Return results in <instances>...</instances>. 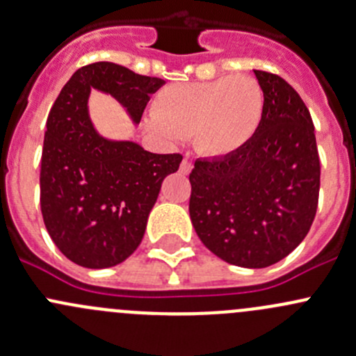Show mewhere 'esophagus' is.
<instances>
[{
	"mask_svg": "<svg viewBox=\"0 0 356 356\" xmlns=\"http://www.w3.org/2000/svg\"><path fill=\"white\" fill-rule=\"evenodd\" d=\"M191 168H193V163L189 160H182L181 161V167H179V170H181V174H184V175H188L189 172H191Z\"/></svg>",
	"mask_w": 356,
	"mask_h": 356,
	"instance_id": "esophagus-1",
	"label": "esophagus"
}]
</instances>
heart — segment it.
<instances>
[{
	"label": "heart",
	"mask_w": 356,
	"mask_h": 356,
	"mask_svg": "<svg viewBox=\"0 0 356 356\" xmlns=\"http://www.w3.org/2000/svg\"><path fill=\"white\" fill-rule=\"evenodd\" d=\"M264 113V91L251 75L174 82L158 91L149 131L167 141L193 136L196 152L225 156L246 146Z\"/></svg>",
	"instance_id": "b5f03b06"
}]
</instances>
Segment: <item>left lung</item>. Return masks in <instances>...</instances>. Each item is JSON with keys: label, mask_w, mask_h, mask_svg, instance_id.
<instances>
[{"label": "left lung", "mask_w": 356, "mask_h": 356, "mask_svg": "<svg viewBox=\"0 0 356 356\" xmlns=\"http://www.w3.org/2000/svg\"><path fill=\"white\" fill-rule=\"evenodd\" d=\"M254 75L264 91L260 127L236 153L195 161L189 215L211 253L238 267L264 268L288 257L310 231L321 160L300 95L279 75Z\"/></svg>", "instance_id": "obj_1"}]
</instances>
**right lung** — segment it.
Segmentation results:
<instances>
[{
	"mask_svg": "<svg viewBox=\"0 0 356 356\" xmlns=\"http://www.w3.org/2000/svg\"><path fill=\"white\" fill-rule=\"evenodd\" d=\"M163 79L96 62L79 68L48 115L41 156V213L53 243L74 264L106 268L131 257L168 174L182 155H156L132 141H108L88 115L91 88L108 92L138 124Z\"/></svg>",
	"mask_w": 356,
	"mask_h": 356,
	"instance_id": "obj_1",
	"label": "right lung"
}]
</instances>
